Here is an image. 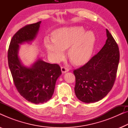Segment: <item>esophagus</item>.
<instances>
[{
  "mask_svg": "<svg viewBox=\"0 0 128 128\" xmlns=\"http://www.w3.org/2000/svg\"><path fill=\"white\" fill-rule=\"evenodd\" d=\"M61 70H62V72L63 73L67 72H69V69L68 68L65 67V66H63V67L61 68Z\"/></svg>",
  "mask_w": 128,
  "mask_h": 128,
  "instance_id": "34e87169",
  "label": "esophagus"
}]
</instances>
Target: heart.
<instances>
[{
  "instance_id": "1",
  "label": "heart",
  "mask_w": 128,
  "mask_h": 128,
  "mask_svg": "<svg viewBox=\"0 0 128 128\" xmlns=\"http://www.w3.org/2000/svg\"><path fill=\"white\" fill-rule=\"evenodd\" d=\"M96 36L92 31L85 32L82 27H63L53 32V38L46 37L44 45L54 60L64 56V50L69 48L68 55L73 64L80 65L89 60L93 52Z\"/></svg>"
}]
</instances>
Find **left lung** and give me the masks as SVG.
<instances>
[{"mask_svg":"<svg viewBox=\"0 0 128 128\" xmlns=\"http://www.w3.org/2000/svg\"><path fill=\"white\" fill-rule=\"evenodd\" d=\"M107 39L98 53L84 65L74 70V92L79 100L86 103L97 102L112 88L116 76L120 50L111 33L106 30Z\"/></svg>","mask_w":128,"mask_h":128,"instance_id":"obj_1","label":"left lung"}]
</instances>
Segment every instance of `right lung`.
<instances>
[{
	"label": "right lung",
	"mask_w": 128,
	"mask_h": 128,
	"mask_svg": "<svg viewBox=\"0 0 128 128\" xmlns=\"http://www.w3.org/2000/svg\"><path fill=\"white\" fill-rule=\"evenodd\" d=\"M41 22L28 24L19 30L12 38L8 53V67L17 91L26 100L36 104L51 98L56 82L62 74L58 64L38 59L31 67H26L19 59V44L34 40Z\"/></svg>",
	"instance_id": "obj_1"
}]
</instances>
